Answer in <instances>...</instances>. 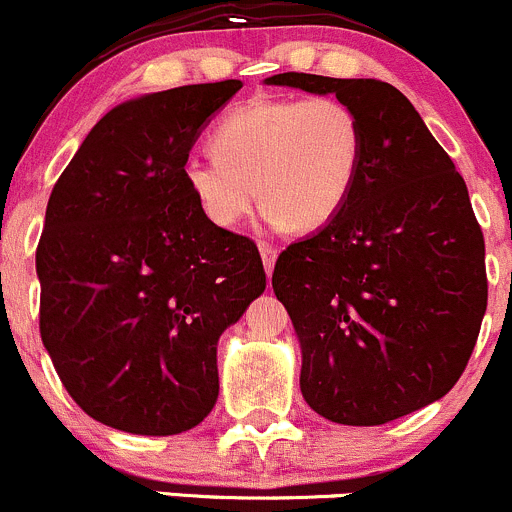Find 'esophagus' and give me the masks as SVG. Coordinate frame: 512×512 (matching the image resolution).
I'll list each match as a JSON object with an SVG mask.
<instances>
[{
    "instance_id": "esophagus-1",
    "label": "esophagus",
    "mask_w": 512,
    "mask_h": 512,
    "mask_svg": "<svg viewBox=\"0 0 512 512\" xmlns=\"http://www.w3.org/2000/svg\"><path fill=\"white\" fill-rule=\"evenodd\" d=\"M258 251H261V261H263V268H266V273L271 276L273 271V263H276V256L278 251L273 249L271 244H258Z\"/></svg>"
}]
</instances>
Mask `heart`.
Masks as SVG:
<instances>
[{
  "label": "heart",
  "mask_w": 512,
  "mask_h": 512,
  "mask_svg": "<svg viewBox=\"0 0 512 512\" xmlns=\"http://www.w3.org/2000/svg\"><path fill=\"white\" fill-rule=\"evenodd\" d=\"M214 156L184 164L186 189L211 224L234 229L261 196L271 229L318 231L353 194L363 161V126L336 96L258 99L221 119Z\"/></svg>",
  "instance_id": "b5f03b06"
}]
</instances>
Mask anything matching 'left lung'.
Segmentation results:
<instances>
[{
    "label": "left lung",
    "mask_w": 512,
    "mask_h": 512,
    "mask_svg": "<svg viewBox=\"0 0 512 512\" xmlns=\"http://www.w3.org/2000/svg\"><path fill=\"white\" fill-rule=\"evenodd\" d=\"M263 82L336 94L363 126L361 174L341 214L273 268L301 346L303 398L343 426L421 411L458 383L488 306L468 186L396 86L298 72Z\"/></svg>",
    "instance_id": "1"
}]
</instances>
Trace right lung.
Wrapping results in <instances>:
<instances>
[{
    "label": "right lung",
    "mask_w": 512,
    "mask_h": 512,
    "mask_svg": "<svg viewBox=\"0 0 512 512\" xmlns=\"http://www.w3.org/2000/svg\"><path fill=\"white\" fill-rule=\"evenodd\" d=\"M239 79L114 106L54 184L37 246L39 331L86 416L134 435L199 426L216 346L266 288L246 236L211 224L184 164Z\"/></svg>",
    "instance_id": "obj_1"
}]
</instances>
